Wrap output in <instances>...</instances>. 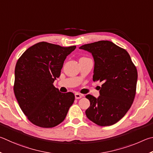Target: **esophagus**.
<instances>
[{"instance_id":"esophagus-1","label":"esophagus","mask_w":153,"mask_h":153,"mask_svg":"<svg viewBox=\"0 0 153 153\" xmlns=\"http://www.w3.org/2000/svg\"><path fill=\"white\" fill-rule=\"evenodd\" d=\"M75 96H76V97H77V98H79L80 97L79 94H76V95H75Z\"/></svg>"}]
</instances>
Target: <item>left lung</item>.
I'll return each mask as SVG.
<instances>
[{"label": "left lung", "instance_id": "obj_1", "mask_svg": "<svg viewBox=\"0 0 153 153\" xmlns=\"http://www.w3.org/2000/svg\"><path fill=\"white\" fill-rule=\"evenodd\" d=\"M68 54L67 48L41 42L28 48L19 58L14 93L21 110L34 125L56 126L64 121L74 103L73 93L53 85Z\"/></svg>", "mask_w": 153, "mask_h": 153}]
</instances>
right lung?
Returning <instances> with one entry per match:
<instances>
[{"mask_svg":"<svg viewBox=\"0 0 153 153\" xmlns=\"http://www.w3.org/2000/svg\"><path fill=\"white\" fill-rule=\"evenodd\" d=\"M91 53L95 65L93 81L102 82L100 95L88 98L90 106L85 114L91 121L108 126L120 121L129 110L136 95L138 73L130 55L109 41L82 45Z\"/></svg>","mask_w":153,"mask_h":153,"instance_id":"1","label":"right lung"}]
</instances>
